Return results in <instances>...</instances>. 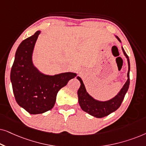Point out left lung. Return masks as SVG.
Instances as JSON below:
<instances>
[{
  "instance_id": "1",
  "label": "left lung",
  "mask_w": 146,
  "mask_h": 146,
  "mask_svg": "<svg viewBox=\"0 0 146 146\" xmlns=\"http://www.w3.org/2000/svg\"><path fill=\"white\" fill-rule=\"evenodd\" d=\"M116 38L118 39L119 42L120 40L117 36ZM122 50L125 57L127 58V62H128V72H127V80L125 84L123 85L122 88L112 99L108 101L100 102L94 99L92 97L90 96L86 92L84 85L82 79L80 77H77V79L80 82V87L78 90V102L80 106V108L83 111L88 113L92 116L96 117H105L111 113L118 109L121 104L124 96L126 94L127 90L129 88V70H130V64H129V58L127 56V54L122 48Z\"/></svg>"
}]
</instances>
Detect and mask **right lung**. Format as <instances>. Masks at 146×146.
Wrapping results in <instances>:
<instances>
[{"mask_svg":"<svg viewBox=\"0 0 146 146\" xmlns=\"http://www.w3.org/2000/svg\"><path fill=\"white\" fill-rule=\"evenodd\" d=\"M40 33V31L36 32L21 43L11 72L16 101L31 114L42 113L52 108L58 91L76 76V74L72 72L44 75L34 66L32 56Z\"/></svg>","mask_w":146,"mask_h":146,"instance_id":"add662e5","label":"right lung"}]
</instances>
